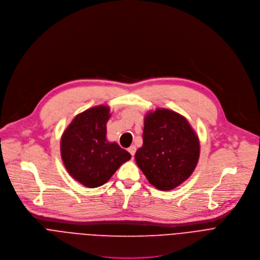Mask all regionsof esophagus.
<instances>
[{
    "instance_id": "1",
    "label": "esophagus",
    "mask_w": 260,
    "mask_h": 260,
    "mask_svg": "<svg viewBox=\"0 0 260 260\" xmlns=\"http://www.w3.org/2000/svg\"><path fill=\"white\" fill-rule=\"evenodd\" d=\"M128 151L131 153V155L133 157V155L135 154V151H136V146H135V145H131V146L128 148Z\"/></svg>"
}]
</instances>
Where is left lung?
<instances>
[{
    "instance_id": "obj_1",
    "label": "left lung",
    "mask_w": 260,
    "mask_h": 260,
    "mask_svg": "<svg viewBox=\"0 0 260 260\" xmlns=\"http://www.w3.org/2000/svg\"><path fill=\"white\" fill-rule=\"evenodd\" d=\"M142 139L135 161L155 188L172 190L194 171L200 158V139L182 115L161 108L147 112Z\"/></svg>"
}]
</instances>
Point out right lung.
<instances>
[{
    "label": "right lung",
    "instance_id": "right-lung-1",
    "mask_svg": "<svg viewBox=\"0 0 260 260\" xmlns=\"http://www.w3.org/2000/svg\"><path fill=\"white\" fill-rule=\"evenodd\" d=\"M111 108L100 105L78 114L60 139V154L69 174L86 187L105 184L131 154L107 138Z\"/></svg>",
    "mask_w": 260,
    "mask_h": 260
}]
</instances>
